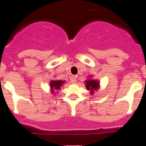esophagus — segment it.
I'll return each instance as SVG.
<instances>
[{"mask_svg": "<svg viewBox=\"0 0 146 146\" xmlns=\"http://www.w3.org/2000/svg\"><path fill=\"white\" fill-rule=\"evenodd\" d=\"M70 82H72V84H74V83L77 82V78H76L75 76H72V77H71Z\"/></svg>", "mask_w": 146, "mask_h": 146, "instance_id": "esophagus-1", "label": "esophagus"}]
</instances>
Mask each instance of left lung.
I'll use <instances>...</instances> for the list:
<instances>
[{"label": "left lung", "mask_w": 146, "mask_h": 146, "mask_svg": "<svg viewBox=\"0 0 146 146\" xmlns=\"http://www.w3.org/2000/svg\"><path fill=\"white\" fill-rule=\"evenodd\" d=\"M86 82V87L87 90L91 91V94H94V91H96L99 88V82L96 80H87L85 81Z\"/></svg>", "instance_id": "8db88e82"}]
</instances>
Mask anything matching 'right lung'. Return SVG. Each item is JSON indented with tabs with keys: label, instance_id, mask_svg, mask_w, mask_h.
Instances as JSON below:
<instances>
[{
	"label": "right lung",
	"instance_id": "obj_1",
	"mask_svg": "<svg viewBox=\"0 0 146 146\" xmlns=\"http://www.w3.org/2000/svg\"><path fill=\"white\" fill-rule=\"evenodd\" d=\"M65 80H51L50 83V87L51 91H52V94L54 93L55 90H60V87L63 86Z\"/></svg>",
	"mask_w": 146,
	"mask_h": 146
}]
</instances>
